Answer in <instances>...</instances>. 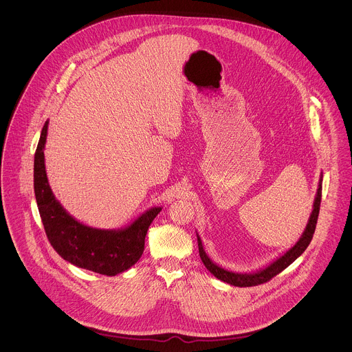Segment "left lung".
Here are the masks:
<instances>
[{
    "label": "left lung",
    "instance_id": "obj_1",
    "mask_svg": "<svg viewBox=\"0 0 352 352\" xmlns=\"http://www.w3.org/2000/svg\"><path fill=\"white\" fill-rule=\"evenodd\" d=\"M321 188H322V173L320 175V180H318V188L314 197L313 201V210L310 212V217L307 219L306 228L302 232L301 237L298 239V241L289 248L287 251L283 252L280 256H278L275 260H272L271 263H268L267 265H264L263 268H258L253 272H234L230 270H226L223 267H221L219 264L214 263L208 254L204 251L203 244H201V237L197 233L198 237V247H199V256H201V261L204 264V267L219 280L229 283L232 286H237V287H251V286H257L261 283H265L267 280L272 279L275 275H278L279 272H282L285 268H287L294 260H297L305 250L307 248V245L310 244L314 230H316V223H317V218H318V212H320V203H321Z\"/></svg>",
    "mask_w": 352,
    "mask_h": 352
}]
</instances>
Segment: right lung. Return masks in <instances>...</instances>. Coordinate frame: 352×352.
I'll use <instances>...</instances> for the list:
<instances>
[{
    "instance_id": "obj_1",
    "label": "right lung",
    "mask_w": 352,
    "mask_h": 352,
    "mask_svg": "<svg viewBox=\"0 0 352 352\" xmlns=\"http://www.w3.org/2000/svg\"><path fill=\"white\" fill-rule=\"evenodd\" d=\"M49 120L45 123L34 160V190L39 214L52 248L76 267L115 276L142 256L145 237L162 207H151L120 229H98L77 221L52 194L45 164Z\"/></svg>"
}]
</instances>
